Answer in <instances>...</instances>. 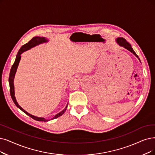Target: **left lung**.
I'll list each match as a JSON object with an SVG mask.
<instances>
[{"instance_id": "obj_1", "label": "left lung", "mask_w": 155, "mask_h": 155, "mask_svg": "<svg viewBox=\"0 0 155 155\" xmlns=\"http://www.w3.org/2000/svg\"><path fill=\"white\" fill-rule=\"evenodd\" d=\"M116 42L117 44L118 45L120 46L123 47L124 48H125L126 49H127V50H128L129 51H130L131 53H132L135 55V56L137 57L139 60V61H140V59H139V57L137 56V54L135 53V52L134 51V49L132 48L130 44V43H128L124 38H117L116 39Z\"/></svg>"}]
</instances>
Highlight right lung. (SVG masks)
Instances as JSON below:
<instances>
[{
	"label": "right lung",
	"instance_id": "right-lung-1",
	"mask_svg": "<svg viewBox=\"0 0 155 155\" xmlns=\"http://www.w3.org/2000/svg\"><path fill=\"white\" fill-rule=\"evenodd\" d=\"M49 41V40H48L46 38H41V37H34V38H33L32 39H31L28 43H27V44L24 45L23 46H22L21 47V48L20 49V50L18 51V54L16 55V59H15V62L13 65V66H12L11 69V71H10V74H9V87H10V94H11V98L12 99H13V101L14 102V103L15 104L16 106H17V107L19 108L20 110H21L23 113H25L26 114H27L28 116H29L30 117H32V118H33L34 120H36V121H45V122H46V121H48L49 120H53V119H55V118H57V117H60V116L62 115L64 113L65 111L66 110L67 108V106H68V103L67 104L66 107H65V109L64 110H62L61 111V112H60L59 113H58L57 114L55 115L53 118L50 119V120H47V119H45V117H38V116H34L32 114H31L30 113H28V112H27L26 110H25L19 104H18V103L16 101V97H15V86H14V79H15V74L16 72V71H17V69H18V65H19V63H20V59H21V54L25 52L27 50H28V49H31L32 48H34L36 46L38 45H39L41 44H43V43H46V42H48Z\"/></svg>",
	"mask_w": 155,
	"mask_h": 155
}]
</instances>
